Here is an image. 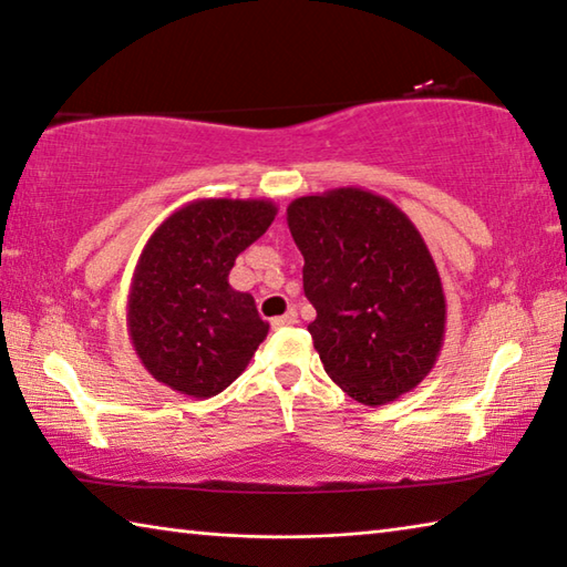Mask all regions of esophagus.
<instances>
[{
	"label": "esophagus",
	"mask_w": 567,
	"mask_h": 567,
	"mask_svg": "<svg viewBox=\"0 0 567 567\" xmlns=\"http://www.w3.org/2000/svg\"><path fill=\"white\" fill-rule=\"evenodd\" d=\"M296 321H299V319H296V311H289V313H284V317H276V319H271V327H274V329L293 327Z\"/></svg>",
	"instance_id": "obj_1"
}]
</instances>
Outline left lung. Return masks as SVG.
<instances>
[{
    "label": "left lung",
    "instance_id": "left-lung-1",
    "mask_svg": "<svg viewBox=\"0 0 567 567\" xmlns=\"http://www.w3.org/2000/svg\"><path fill=\"white\" fill-rule=\"evenodd\" d=\"M286 220L331 382L367 406L412 392L437 361L447 323L442 278L414 223L364 188L296 198Z\"/></svg>",
    "mask_w": 567,
    "mask_h": 567
}]
</instances>
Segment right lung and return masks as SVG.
I'll list each match as a JSON object with an SVG mask.
<instances>
[{"label":"right lung","mask_w":567,"mask_h":567,"mask_svg":"<svg viewBox=\"0 0 567 567\" xmlns=\"http://www.w3.org/2000/svg\"><path fill=\"white\" fill-rule=\"evenodd\" d=\"M274 218L264 198H200L147 238L127 293V333L143 367L173 392L220 394L266 339L254 296L236 291L228 274Z\"/></svg>","instance_id":"obj_1"}]
</instances>
